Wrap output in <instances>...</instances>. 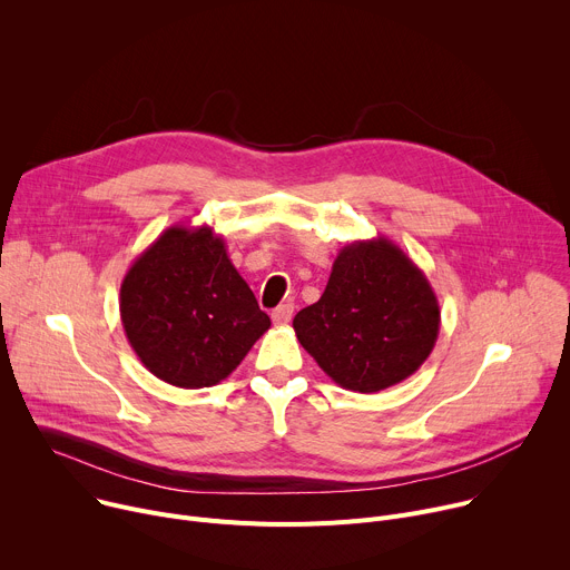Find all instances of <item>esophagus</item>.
Segmentation results:
<instances>
[{"instance_id":"1","label":"esophagus","mask_w":570,"mask_h":570,"mask_svg":"<svg viewBox=\"0 0 570 570\" xmlns=\"http://www.w3.org/2000/svg\"><path fill=\"white\" fill-rule=\"evenodd\" d=\"M293 304L291 302H286V304H279L275 311H273V322L275 324H279V327H282V324H286L291 317H293Z\"/></svg>"}]
</instances>
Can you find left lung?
I'll use <instances>...</instances> for the list:
<instances>
[{
  "instance_id": "left-lung-1",
  "label": "left lung",
  "mask_w": 570,
  "mask_h": 570,
  "mask_svg": "<svg viewBox=\"0 0 570 570\" xmlns=\"http://www.w3.org/2000/svg\"><path fill=\"white\" fill-rule=\"evenodd\" d=\"M440 302L424 271L385 236L354 240L322 297L302 308L299 345L334 383L379 392L415 374L440 334Z\"/></svg>"
}]
</instances>
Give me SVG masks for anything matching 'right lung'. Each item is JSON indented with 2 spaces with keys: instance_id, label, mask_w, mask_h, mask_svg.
<instances>
[{
  "instance_id": "add662e5",
  "label": "right lung",
  "mask_w": 570,
  "mask_h": 570,
  "mask_svg": "<svg viewBox=\"0 0 570 570\" xmlns=\"http://www.w3.org/2000/svg\"><path fill=\"white\" fill-rule=\"evenodd\" d=\"M119 313L141 365L198 390L227 379L271 330V317L209 225H171L128 268Z\"/></svg>"
}]
</instances>
